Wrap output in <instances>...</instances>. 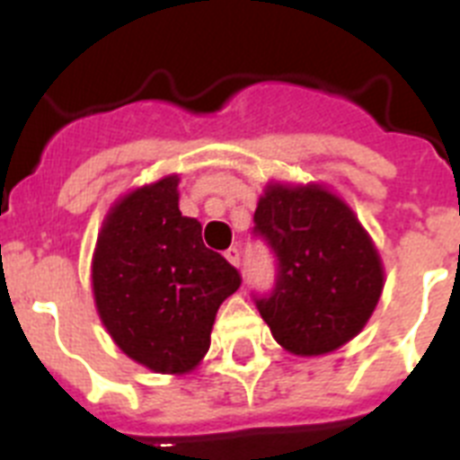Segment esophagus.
I'll use <instances>...</instances> for the list:
<instances>
[{"label":"esophagus","mask_w":460,"mask_h":460,"mask_svg":"<svg viewBox=\"0 0 460 460\" xmlns=\"http://www.w3.org/2000/svg\"><path fill=\"white\" fill-rule=\"evenodd\" d=\"M226 260H227V262H230V265H233V267H239V251L234 249V246H233V249H227V251H226Z\"/></svg>","instance_id":"1"}]
</instances>
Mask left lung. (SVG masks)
Instances as JSON below:
<instances>
[{
	"mask_svg": "<svg viewBox=\"0 0 460 460\" xmlns=\"http://www.w3.org/2000/svg\"><path fill=\"white\" fill-rule=\"evenodd\" d=\"M253 221L279 258L276 288L255 299L276 343L320 357L355 339L380 302L385 267L350 205L315 181H270Z\"/></svg>",
	"mask_w": 460,
	"mask_h": 460,
	"instance_id": "8db88e82",
	"label": "left lung"
}]
</instances>
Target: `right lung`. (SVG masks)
Here are the masks:
<instances>
[{
  "label": "right lung",
  "instance_id": "obj_1",
  "mask_svg": "<svg viewBox=\"0 0 460 460\" xmlns=\"http://www.w3.org/2000/svg\"><path fill=\"white\" fill-rule=\"evenodd\" d=\"M180 174L124 193L105 214L92 255V292L110 339L164 376L193 371L211 343L217 311L239 288L237 270L181 217Z\"/></svg>",
  "mask_w": 460,
  "mask_h": 460
}]
</instances>
